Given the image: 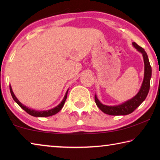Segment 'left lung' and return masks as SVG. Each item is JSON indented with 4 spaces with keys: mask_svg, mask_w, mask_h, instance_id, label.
Returning <instances> with one entry per match:
<instances>
[{
    "mask_svg": "<svg viewBox=\"0 0 160 160\" xmlns=\"http://www.w3.org/2000/svg\"><path fill=\"white\" fill-rule=\"evenodd\" d=\"M132 44L139 52L142 54L143 61H144L145 70H144V78L138 92L132 98L130 99L123 103L116 106H108L102 104L97 98V95H94V100L97 106L99 109L105 113L112 116H121L128 115L131 113L133 111L137 109L148 96V94L150 90V79L152 76V68L150 66V61H149L147 53L145 52L144 48L140 47L135 42H132Z\"/></svg>",
    "mask_w": 160,
    "mask_h": 160,
    "instance_id": "8db88e82",
    "label": "left lung"
}]
</instances>
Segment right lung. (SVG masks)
<instances>
[{
    "instance_id": "right-lung-1",
    "label": "right lung",
    "mask_w": 160,
    "mask_h": 160,
    "mask_svg": "<svg viewBox=\"0 0 160 160\" xmlns=\"http://www.w3.org/2000/svg\"><path fill=\"white\" fill-rule=\"evenodd\" d=\"M10 94H11V95H12V97L13 98V99H14V101L17 103L19 106L22 108V109L25 110L28 113H29V115H31L32 116H35V117H47V116H53L60 112L61 109L63 108V105L65 104V102H66V100L67 99V94H68V90L66 91V94H65L63 100H62L61 102L58 105V106H56V107L53 108V109H49V110H47V111L34 110V109H30V108H29L27 106H25V105L22 104V103L18 99L17 97H15V94L13 93L12 88H11V86H10Z\"/></svg>"
}]
</instances>
